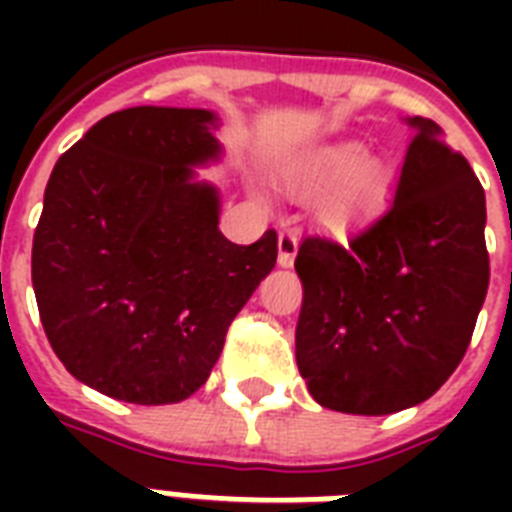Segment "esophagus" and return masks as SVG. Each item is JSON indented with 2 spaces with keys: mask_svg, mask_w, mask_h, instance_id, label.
Wrapping results in <instances>:
<instances>
[{
  "mask_svg": "<svg viewBox=\"0 0 512 512\" xmlns=\"http://www.w3.org/2000/svg\"><path fill=\"white\" fill-rule=\"evenodd\" d=\"M297 247H300V236H297L295 228H284L279 233V265L281 268H289L295 263Z\"/></svg>",
  "mask_w": 512,
  "mask_h": 512,
  "instance_id": "34e87169",
  "label": "esophagus"
}]
</instances>
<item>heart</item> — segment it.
<instances>
[{"instance_id": "heart-1", "label": "heart", "mask_w": 512, "mask_h": 512, "mask_svg": "<svg viewBox=\"0 0 512 512\" xmlns=\"http://www.w3.org/2000/svg\"><path fill=\"white\" fill-rule=\"evenodd\" d=\"M361 164H364V151L361 148L340 146L311 159L308 167L303 170V183L311 185V188H319V185L335 183V180L348 177V183H345L340 196L329 204V217L335 223L353 215L358 207H364L366 201L372 199L377 188H380L377 175L361 167Z\"/></svg>"}]
</instances>
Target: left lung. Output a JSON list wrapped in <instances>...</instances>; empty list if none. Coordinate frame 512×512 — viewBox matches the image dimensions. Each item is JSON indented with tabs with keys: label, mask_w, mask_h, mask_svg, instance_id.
I'll use <instances>...</instances> for the list:
<instances>
[{
	"label": "left lung",
	"mask_w": 512,
	"mask_h": 512,
	"mask_svg": "<svg viewBox=\"0 0 512 512\" xmlns=\"http://www.w3.org/2000/svg\"><path fill=\"white\" fill-rule=\"evenodd\" d=\"M412 127L388 207L345 244L305 236L297 249V366L335 412L393 414L433 396L489 289L484 188L436 122Z\"/></svg>",
	"instance_id": "left-lung-1"
}]
</instances>
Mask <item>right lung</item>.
Masks as SVG:
<instances>
[{
	"label": "right lung",
	"mask_w": 512,
	"mask_h": 512,
	"mask_svg": "<svg viewBox=\"0 0 512 512\" xmlns=\"http://www.w3.org/2000/svg\"><path fill=\"white\" fill-rule=\"evenodd\" d=\"M204 108H124L60 156L34 231L44 335L84 385L127 404L193 396L276 265V231L233 244L191 167L217 156Z\"/></svg>",
	"instance_id": "obj_1"
}]
</instances>
